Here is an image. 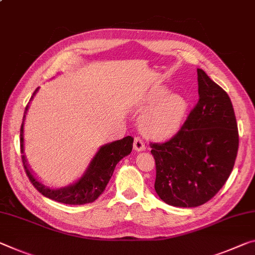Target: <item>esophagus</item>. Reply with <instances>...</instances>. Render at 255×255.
<instances>
[{
	"label": "esophagus",
	"instance_id": "obj_1",
	"mask_svg": "<svg viewBox=\"0 0 255 255\" xmlns=\"http://www.w3.org/2000/svg\"><path fill=\"white\" fill-rule=\"evenodd\" d=\"M132 146H134L135 151H144L145 149V144L143 142V139L140 138V137H135L134 138V144H132Z\"/></svg>",
	"mask_w": 255,
	"mask_h": 255
}]
</instances>
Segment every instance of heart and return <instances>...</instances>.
I'll use <instances>...</instances> for the list:
<instances>
[{
	"label": "heart",
	"instance_id": "obj_1",
	"mask_svg": "<svg viewBox=\"0 0 255 255\" xmlns=\"http://www.w3.org/2000/svg\"><path fill=\"white\" fill-rule=\"evenodd\" d=\"M168 93L165 87H155L145 96L142 108H149L140 119L145 135L153 138H165L175 134L181 126L187 111V102L179 94Z\"/></svg>",
	"mask_w": 255,
	"mask_h": 255
}]
</instances>
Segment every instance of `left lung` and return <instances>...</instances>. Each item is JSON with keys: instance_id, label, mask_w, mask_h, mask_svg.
Segmentation results:
<instances>
[{"instance_id": "8db88e82", "label": "left lung", "mask_w": 255, "mask_h": 255, "mask_svg": "<svg viewBox=\"0 0 255 255\" xmlns=\"http://www.w3.org/2000/svg\"><path fill=\"white\" fill-rule=\"evenodd\" d=\"M199 96L177 134L151 143L155 160L154 188L160 199L180 208L199 207L227 181L238 151V129L229 96L197 69Z\"/></svg>"}]
</instances>
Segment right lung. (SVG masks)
I'll return each instance as SVG.
<instances>
[{"label":"right lung","mask_w":255,"mask_h":255,"mask_svg":"<svg viewBox=\"0 0 255 255\" xmlns=\"http://www.w3.org/2000/svg\"><path fill=\"white\" fill-rule=\"evenodd\" d=\"M34 92L31 99L36 94ZM30 99V101H31ZM28 106L25 109V115L27 113ZM25 119V116H23ZM23 123L20 129V144H21V152L23 153ZM132 142L134 138L131 136H126L123 139L116 140V142L103 145L99 149L95 156L93 157L92 162L88 165L86 172L84 173L82 178L75 184L63 188H48L35 178L33 173L30 172L27 167L25 155H21L23 168H25L26 175L29 178L30 183L37 191L43 194L48 199L60 202V203L70 204V205H80L94 202L98 197L104 192L107 185L110 180L117 163L128 155L132 149Z\"/></svg>","instance_id":"right-lung-1"}]
</instances>
